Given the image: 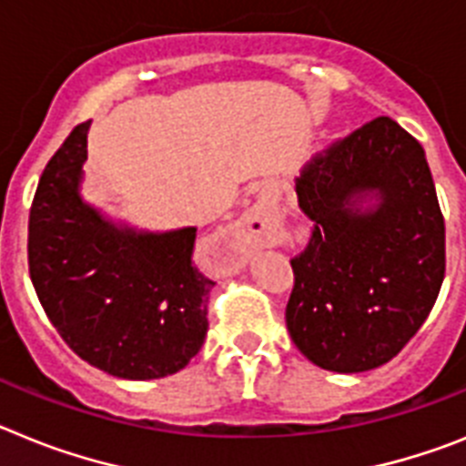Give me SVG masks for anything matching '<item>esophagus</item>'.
I'll return each instance as SVG.
<instances>
[{
	"mask_svg": "<svg viewBox=\"0 0 466 466\" xmlns=\"http://www.w3.org/2000/svg\"><path fill=\"white\" fill-rule=\"evenodd\" d=\"M272 234V218L265 206H256L244 220L216 234V244L228 253L232 267H238L256 248H262Z\"/></svg>",
	"mask_w": 466,
	"mask_h": 466,
	"instance_id": "34e87169",
	"label": "esophagus"
}]
</instances>
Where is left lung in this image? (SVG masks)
I'll use <instances>...</instances> for the list:
<instances>
[{"mask_svg":"<svg viewBox=\"0 0 466 466\" xmlns=\"http://www.w3.org/2000/svg\"><path fill=\"white\" fill-rule=\"evenodd\" d=\"M314 222L290 260L286 326L311 363L363 373L418 333L446 274V222L422 145L378 116L319 152L295 180ZM368 198L374 204L362 208Z\"/></svg>","mask_w":466,"mask_h":466,"instance_id":"obj_1","label":"left lung"}]
</instances>
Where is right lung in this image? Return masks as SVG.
Instances as JSON below:
<instances>
[{
  "instance_id": "add662e5",
  "label": "right lung",
  "mask_w": 466,
  "mask_h": 466,
  "mask_svg": "<svg viewBox=\"0 0 466 466\" xmlns=\"http://www.w3.org/2000/svg\"><path fill=\"white\" fill-rule=\"evenodd\" d=\"M88 127H75L39 177L27 228L32 286L84 361L115 378H166L204 345L213 281L192 265L194 228L136 232L84 204Z\"/></svg>"
}]
</instances>
